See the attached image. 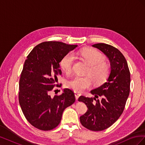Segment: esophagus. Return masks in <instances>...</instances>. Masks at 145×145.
I'll return each instance as SVG.
<instances>
[{"mask_svg": "<svg viewBox=\"0 0 145 145\" xmlns=\"http://www.w3.org/2000/svg\"><path fill=\"white\" fill-rule=\"evenodd\" d=\"M74 94H75L76 100H77L78 99V97H79V96L80 95V94L79 93H78V92H76V91L74 92Z\"/></svg>", "mask_w": 145, "mask_h": 145, "instance_id": "1", "label": "esophagus"}]
</instances>
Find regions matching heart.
<instances>
[{"label": "heart", "mask_w": 145, "mask_h": 145, "mask_svg": "<svg viewBox=\"0 0 145 145\" xmlns=\"http://www.w3.org/2000/svg\"><path fill=\"white\" fill-rule=\"evenodd\" d=\"M74 55L81 57L89 65L86 72L89 76L75 77L67 83L69 88L76 92H82L91 86L93 79L97 85L101 84L107 79L110 74V66L103 61L105 57L99 51L86 48L74 52ZM74 55L71 53L67 54L60 62L61 68L68 75H70L73 71L75 60Z\"/></svg>", "instance_id": "obj_1"}]
</instances>
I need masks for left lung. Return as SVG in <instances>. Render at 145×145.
Segmentation results:
<instances>
[{
	"label": "left lung",
	"instance_id": "left-lung-1",
	"mask_svg": "<svg viewBox=\"0 0 145 145\" xmlns=\"http://www.w3.org/2000/svg\"><path fill=\"white\" fill-rule=\"evenodd\" d=\"M93 46L108 57L111 73L106 82L91 91L94 97L81 95L78 100L88 108V111L80 117L81 124L89 130L100 131L114 123L123 112L130 92L131 77L127 61L117 48L105 43Z\"/></svg>",
	"mask_w": 145,
	"mask_h": 145
}]
</instances>
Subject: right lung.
I'll return each mask as SVG.
<instances>
[{
  "label": "right lung",
  "mask_w": 145,
  "mask_h": 145,
  "mask_svg": "<svg viewBox=\"0 0 145 145\" xmlns=\"http://www.w3.org/2000/svg\"><path fill=\"white\" fill-rule=\"evenodd\" d=\"M77 46L56 41L42 42L35 46L25 60L19 80V101L29 123L42 131L54 129L63 111L76 101L74 91L66 88L51 97V91L60 87L59 63L65 56Z\"/></svg>",
  "instance_id": "1"
}]
</instances>
